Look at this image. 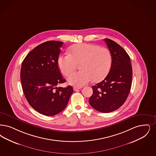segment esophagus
<instances>
[{
	"mask_svg": "<svg viewBox=\"0 0 156 156\" xmlns=\"http://www.w3.org/2000/svg\"><path fill=\"white\" fill-rule=\"evenodd\" d=\"M80 89V87H73V89H74V91H76V90H78V89Z\"/></svg>",
	"mask_w": 156,
	"mask_h": 156,
	"instance_id": "1",
	"label": "esophagus"
}]
</instances>
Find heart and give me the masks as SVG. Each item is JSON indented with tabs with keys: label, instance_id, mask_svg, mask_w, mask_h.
Instances as JSON below:
<instances>
[{
	"label": "heart",
	"instance_id": "1",
	"mask_svg": "<svg viewBox=\"0 0 156 156\" xmlns=\"http://www.w3.org/2000/svg\"><path fill=\"white\" fill-rule=\"evenodd\" d=\"M81 64L82 71L69 75L67 79L69 84L81 87L92 81H102L108 74L112 64L110 51L105 48L90 44H75L69 50V55L60 56L58 66L65 76L73 73Z\"/></svg>",
	"mask_w": 156,
	"mask_h": 156
}]
</instances>
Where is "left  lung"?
<instances>
[{
	"label": "left lung",
	"mask_w": 156,
	"mask_h": 156,
	"mask_svg": "<svg viewBox=\"0 0 156 156\" xmlns=\"http://www.w3.org/2000/svg\"><path fill=\"white\" fill-rule=\"evenodd\" d=\"M104 41L112 53V67L105 79L92 87L93 94L89 102L95 110L106 113L117 110L126 100L131 89L132 69L126 51L110 39Z\"/></svg>",
	"instance_id": "left-lung-1"
}]
</instances>
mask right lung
Here are the masks:
<instances>
[{
    "mask_svg": "<svg viewBox=\"0 0 156 156\" xmlns=\"http://www.w3.org/2000/svg\"><path fill=\"white\" fill-rule=\"evenodd\" d=\"M63 42L50 41L40 44L23 60L20 78L30 105L37 112L52 116L62 112L73 93L71 86L57 87L66 82L58 67Z\"/></svg>",
    "mask_w": 156,
    "mask_h": 156,
    "instance_id": "right-lung-1",
    "label": "right lung"
}]
</instances>
